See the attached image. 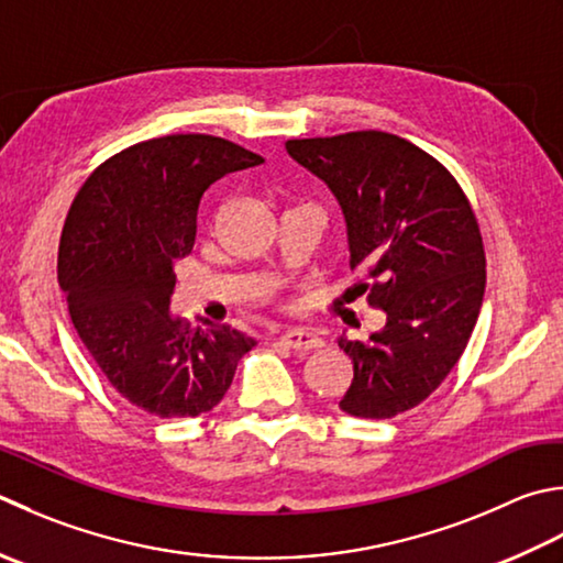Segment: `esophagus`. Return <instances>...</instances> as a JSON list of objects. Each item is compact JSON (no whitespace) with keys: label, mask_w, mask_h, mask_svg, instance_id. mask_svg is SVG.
<instances>
[{"label":"esophagus","mask_w":563,"mask_h":563,"mask_svg":"<svg viewBox=\"0 0 563 563\" xmlns=\"http://www.w3.org/2000/svg\"><path fill=\"white\" fill-rule=\"evenodd\" d=\"M280 339L285 346H290L295 351H312L322 346V336L312 332V329H288Z\"/></svg>","instance_id":"34e87169"}]
</instances>
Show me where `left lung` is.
I'll list each match as a JSON object with an SVG mask.
<instances>
[{"instance_id":"1","label":"left lung","mask_w":563,"mask_h":563,"mask_svg":"<svg viewBox=\"0 0 563 563\" xmlns=\"http://www.w3.org/2000/svg\"><path fill=\"white\" fill-rule=\"evenodd\" d=\"M285 151L336 197L349 266L373 280L368 302L385 312L368 339L339 336L354 363L339 407L390 420L429 398L464 354L486 292L478 222L444 165L400 136L351 131L292 139Z\"/></svg>"}]
</instances>
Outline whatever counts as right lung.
Listing matches in <instances>:
<instances>
[{
    "instance_id": "add662e5",
    "label": "right lung",
    "mask_w": 563,
    "mask_h": 563,
    "mask_svg": "<svg viewBox=\"0 0 563 563\" xmlns=\"http://www.w3.org/2000/svg\"><path fill=\"white\" fill-rule=\"evenodd\" d=\"M258 163L217 136L151 139L99 165L75 197L60 236V288L97 366L143 412L168 420L209 412L256 346L229 324H183L170 297L175 263L195 246L205 190Z\"/></svg>"
}]
</instances>
